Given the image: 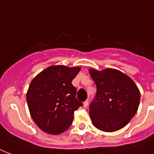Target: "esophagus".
Instances as JSON below:
<instances>
[{
    "label": "esophagus",
    "instance_id": "obj_1",
    "mask_svg": "<svg viewBox=\"0 0 154 154\" xmlns=\"http://www.w3.org/2000/svg\"><path fill=\"white\" fill-rule=\"evenodd\" d=\"M88 105H89V100H86V101H84V103H83L84 107H87V106H88Z\"/></svg>",
    "mask_w": 154,
    "mask_h": 154
}]
</instances>
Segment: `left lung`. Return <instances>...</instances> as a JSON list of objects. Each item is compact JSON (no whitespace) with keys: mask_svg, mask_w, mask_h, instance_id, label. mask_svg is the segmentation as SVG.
<instances>
[{"mask_svg":"<svg viewBox=\"0 0 154 154\" xmlns=\"http://www.w3.org/2000/svg\"><path fill=\"white\" fill-rule=\"evenodd\" d=\"M97 85V94L89 105L92 123L104 132L122 129L138 109L141 94L133 80L114 69L101 71L89 69Z\"/></svg>","mask_w":154,"mask_h":154,"instance_id":"obj_1","label":"left lung"}]
</instances>
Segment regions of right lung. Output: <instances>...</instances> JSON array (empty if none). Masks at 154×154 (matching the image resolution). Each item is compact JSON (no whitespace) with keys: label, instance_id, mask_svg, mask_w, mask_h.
Instances as JSON below:
<instances>
[{"label":"right lung","instance_id":"obj_1","mask_svg":"<svg viewBox=\"0 0 154 154\" xmlns=\"http://www.w3.org/2000/svg\"><path fill=\"white\" fill-rule=\"evenodd\" d=\"M80 70V67L52 65L32 80L26 100L33 122L42 131L57 135L71 125L74 111L82 106L72 85Z\"/></svg>","mask_w":154,"mask_h":154}]
</instances>
